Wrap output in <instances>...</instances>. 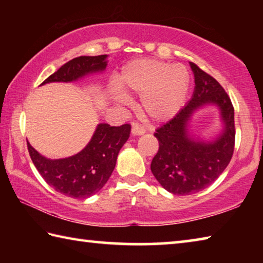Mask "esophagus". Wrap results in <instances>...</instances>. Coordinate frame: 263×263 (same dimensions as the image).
<instances>
[{"label": "esophagus", "mask_w": 263, "mask_h": 263, "mask_svg": "<svg viewBox=\"0 0 263 263\" xmlns=\"http://www.w3.org/2000/svg\"><path fill=\"white\" fill-rule=\"evenodd\" d=\"M145 132H146L145 127L141 126L140 124H138V123H133L132 124V135L141 136V135H144Z\"/></svg>", "instance_id": "esophagus-1"}]
</instances>
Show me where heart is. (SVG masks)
<instances>
[{
  "mask_svg": "<svg viewBox=\"0 0 263 263\" xmlns=\"http://www.w3.org/2000/svg\"><path fill=\"white\" fill-rule=\"evenodd\" d=\"M123 92L141 95V109L153 121L172 118L183 105L190 75L183 65H169L155 59H137L124 66L117 77ZM114 100L123 103L125 96L114 91Z\"/></svg>",
  "mask_w": 263,
  "mask_h": 263,
  "instance_id": "obj_1",
  "label": "heart"
}]
</instances>
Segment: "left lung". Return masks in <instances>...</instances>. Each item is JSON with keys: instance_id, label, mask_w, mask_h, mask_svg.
<instances>
[{"instance_id": "obj_1", "label": "left lung", "mask_w": 263, "mask_h": 263, "mask_svg": "<svg viewBox=\"0 0 263 263\" xmlns=\"http://www.w3.org/2000/svg\"><path fill=\"white\" fill-rule=\"evenodd\" d=\"M195 77L193 97L171 121L155 131L159 151L151 171L164 189L174 195L198 193L215 182L232 159L235 141L234 108L219 82L190 62ZM208 104L220 108L224 123L215 141L195 140L189 135L187 123L194 111Z\"/></svg>"}]
</instances>
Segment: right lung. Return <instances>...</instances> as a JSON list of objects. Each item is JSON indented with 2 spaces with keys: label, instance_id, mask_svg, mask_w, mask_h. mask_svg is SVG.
Returning <instances> with one entry per match:
<instances>
[{
  "label": "right lung",
  "instance_id": "add662e5",
  "mask_svg": "<svg viewBox=\"0 0 263 263\" xmlns=\"http://www.w3.org/2000/svg\"><path fill=\"white\" fill-rule=\"evenodd\" d=\"M106 54L78 57L66 62L42 84L72 82L88 74L104 70ZM131 125L99 124L94 136L81 152L69 158L51 160L39 154L28 141L29 154L39 174L58 193L72 198L90 197L103 188L112 174L117 157L130 137Z\"/></svg>",
  "mask_w": 263,
  "mask_h": 263
}]
</instances>
